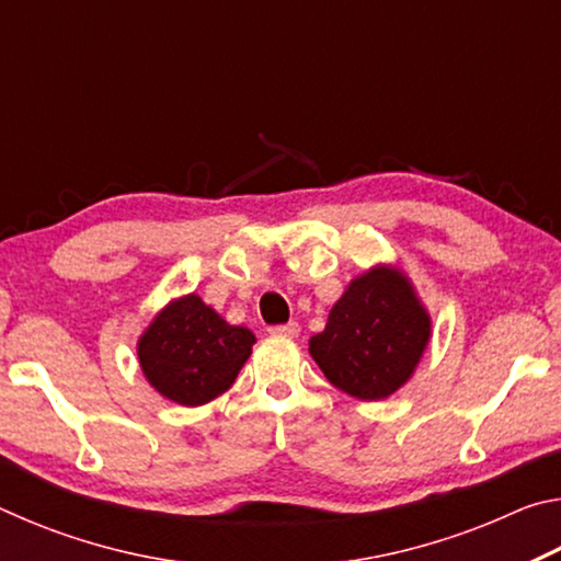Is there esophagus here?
<instances>
[{"mask_svg": "<svg viewBox=\"0 0 561 561\" xmlns=\"http://www.w3.org/2000/svg\"><path fill=\"white\" fill-rule=\"evenodd\" d=\"M270 334L274 336H299V324L297 321H289V324H279V327H270Z\"/></svg>", "mask_w": 561, "mask_h": 561, "instance_id": "obj_1", "label": "esophagus"}]
</instances>
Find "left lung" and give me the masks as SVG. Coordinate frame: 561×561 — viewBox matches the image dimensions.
<instances>
[{
    "instance_id": "1",
    "label": "left lung",
    "mask_w": 561,
    "mask_h": 561,
    "mask_svg": "<svg viewBox=\"0 0 561 561\" xmlns=\"http://www.w3.org/2000/svg\"><path fill=\"white\" fill-rule=\"evenodd\" d=\"M428 339L431 317L405 274L374 267L341 294L309 354L339 391L381 401L413 376Z\"/></svg>"
}]
</instances>
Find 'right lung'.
<instances>
[{"label":"right lung","mask_w":561,"mask_h":561,"mask_svg":"<svg viewBox=\"0 0 561 561\" xmlns=\"http://www.w3.org/2000/svg\"><path fill=\"white\" fill-rule=\"evenodd\" d=\"M254 341L250 329L227 324L197 294H187L150 321L138 339V360L160 396L203 405L234 383Z\"/></svg>","instance_id":"add662e5"}]
</instances>
